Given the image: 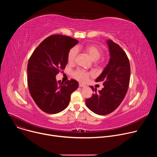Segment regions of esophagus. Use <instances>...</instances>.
<instances>
[{"label": "esophagus", "instance_id": "obj_1", "mask_svg": "<svg viewBox=\"0 0 157 157\" xmlns=\"http://www.w3.org/2000/svg\"><path fill=\"white\" fill-rule=\"evenodd\" d=\"M79 86L80 87H86V85H84V84H81V83H79Z\"/></svg>", "mask_w": 157, "mask_h": 157}]
</instances>
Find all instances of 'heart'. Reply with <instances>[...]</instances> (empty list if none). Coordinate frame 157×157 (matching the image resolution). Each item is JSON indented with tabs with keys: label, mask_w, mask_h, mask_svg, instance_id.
Returning a JSON list of instances; mask_svg holds the SVG:
<instances>
[{
	"label": "heart",
	"mask_w": 157,
	"mask_h": 157,
	"mask_svg": "<svg viewBox=\"0 0 157 157\" xmlns=\"http://www.w3.org/2000/svg\"><path fill=\"white\" fill-rule=\"evenodd\" d=\"M83 50L84 52L88 55V56L93 61L99 59L103 53L102 48L98 46L94 45V44L86 46L83 48ZM77 50L75 48L70 50L68 55V62L69 64H73L75 62L77 56ZM91 75V74L90 73L81 70H78L73 73V76L77 80L81 82H86Z\"/></svg>",
	"instance_id": "b5f03b06"
}]
</instances>
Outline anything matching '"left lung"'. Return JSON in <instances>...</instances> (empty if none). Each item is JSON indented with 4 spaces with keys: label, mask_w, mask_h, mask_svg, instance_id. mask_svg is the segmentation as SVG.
<instances>
[{
    "label": "left lung",
    "mask_w": 157,
    "mask_h": 157,
    "mask_svg": "<svg viewBox=\"0 0 157 157\" xmlns=\"http://www.w3.org/2000/svg\"><path fill=\"white\" fill-rule=\"evenodd\" d=\"M110 59L108 64L96 79L102 82L104 87L97 89L90 86L95 93L86 99L87 107L98 115H107L115 110L122 102L127 92L130 81V66L125 52L118 44L108 40Z\"/></svg>",
    "instance_id": "obj_1"
}]
</instances>
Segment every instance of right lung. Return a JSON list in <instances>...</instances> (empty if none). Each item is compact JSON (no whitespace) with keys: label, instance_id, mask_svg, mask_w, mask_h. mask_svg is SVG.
<instances>
[{"label":"right lung","instance_id":"add662e5","mask_svg":"<svg viewBox=\"0 0 157 157\" xmlns=\"http://www.w3.org/2000/svg\"><path fill=\"white\" fill-rule=\"evenodd\" d=\"M78 43L70 36L54 35L44 39L31 55L27 66L28 86L38 107L48 114H57L68 105L79 84L75 79L57 81L56 76L68 63V55Z\"/></svg>","mask_w":157,"mask_h":157}]
</instances>
